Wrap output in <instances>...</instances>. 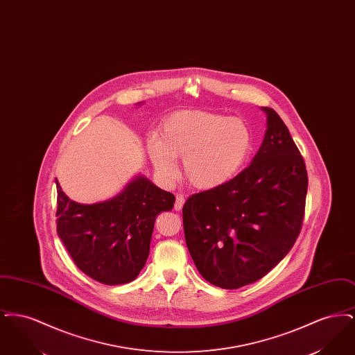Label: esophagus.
I'll return each instance as SVG.
<instances>
[{
    "label": "esophagus",
    "mask_w": 355,
    "mask_h": 355,
    "mask_svg": "<svg viewBox=\"0 0 355 355\" xmlns=\"http://www.w3.org/2000/svg\"><path fill=\"white\" fill-rule=\"evenodd\" d=\"M184 203H185V198H184L182 196H177V197H175V202H174V209H175L177 211L182 210Z\"/></svg>",
    "instance_id": "esophagus-1"
}]
</instances>
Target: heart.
Wrapping results in <instances>:
<instances>
[{
    "instance_id": "heart-1",
    "label": "heart",
    "mask_w": 355,
    "mask_h": 355,
    "mask_svg": "<svg viewBox=\"0 0 355 355\" xmlns=\"http://www.w3.org/2000/svg\"><path fill=\"white\" fill-rule=\"evenodd\" d=\"M253 150V133L239 119L201 110L170 114L148 141L155 171L165 180L175 177L174 159L182 158V174L197 189L210 190L227 184L243 168Z\"/></svg>"
}]
</instances>
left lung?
Instances as JSON below:
<instances>
[{"mask_svg": "<svg viewBox=\"0 0 355 355\" xmlns=\"http://www.w3.org/2000/svg\"><path fill=\"white\" fill-rule=\"evenodd\" d=\"M268 129L252 164L227 184L193 194L184 209L189 253L214 286L261 279L300 236L307 193L304 157L285 122L262 107Z\"/></svg>", "mask_w": 355, "mask_h": 355, "instance_id": "obj_1", "label": "left lung"}]
</instances>
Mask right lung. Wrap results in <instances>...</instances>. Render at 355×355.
<instances>
[{
  "instance_id": "obj_1",
  "label": "right lung",
  "mask_w": 355,
  "mask_h": 355,
  "mask_svg": "<svg viewBox=\"0 0 355 355\" xmlns=\"http://www.w3.org/2000/svg\"><path fill=\"white\" fill-rule=\"evenodd\" d=\"M57 185V233L80 270L105 285L132 282L146 263L155 217L174 196L138 175L112 200L74 202Z\"/></svg>"
}]
</instances>
